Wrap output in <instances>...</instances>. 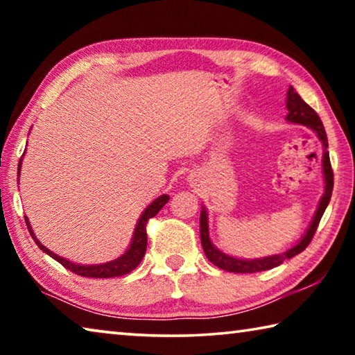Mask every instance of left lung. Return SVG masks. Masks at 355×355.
<instances>
[{"instance_id":"8db88e82","label":"left lung","mask_w":355,"mask_h":355,"mask_svg":"<svg viewBox=\"0 0 355 355\" xmlns=\"http://www.w3.org/2000/svg\"><path fill=\"white\" fill-rule=\"evenodd\" d=\"M286 107H288V114L286 119L290 122L294 123H302L307 125L311 130L316 131L318 137H320L322 146H324V156H322V171H324V177H326V192H324L322 199L320 207H318V211L315 214V219L311 222V225L309 228V232L305 233V236L300 239V243L294 245L293 249L286 250L285 254L282 255H274V257H266L261 258V260H238V258L228 257L225 254H222L218 249L214 248L209 241L208 236V218H207V211L205 208H202L200 211V241H202V248L203 252L209 261H211L214 266H218L224 271L228 272H260V271H268V269H272L279 264L284 263L286 258H293L294 255L300 254V252L305 250V248L311 243L313 239L316 228L320 225V220L322 218L324 211L330 202V197H332V189H334V171H332V164H330V158H329V142H327V135L326 130H324V125L321 122L320 116H318L316 111L313 107L309 106L305 101L300 98V95L294 91V87L291 86L288 89V97H286Z\"/></svg>"}]
</instances>
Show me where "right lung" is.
Segmentation results:
<instances>
[{
    "instance_id": "right-lung-1",
    "label": "right lung",
    "mask_w": 355,
    "mask_h": 355,
    "mask_svg": "<svg viewBox=\"0 0 355 355\" xmlns=\"http://www.w3.org/2000/svg\"><path fill=\"white\" fill-rule=\"evenodd\" d=\"M20 164H21V161H20ZM19 173H20V166H19ZM167 202H169V196H161L152 203V205H148L146 211L142 213L139 222H137L135 236H133V241H131L130 249L125 252L122 257L117 258V260H114V261L105 263V264H94V266H81V264L70 263L65 260V258L58 257L55 252L48 250L45 245H42L39 243V239H35L26 218H25V220H26L29 233H31V236L34 238V241L39 245L40 250H44L45 254L55 258L56 261L61 263L64 268L69 269V271L75 272L78 275H83V277L110 279V277H120V275L131 272L133 269L137 268V264L142 261V258H144V255H146V250H147V222L152 218H155V216L158 214L159 209L163 208Z\"/></svg>"
}]
</instances>
